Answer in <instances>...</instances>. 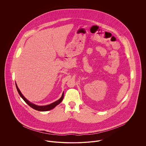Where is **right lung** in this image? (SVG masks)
I'll return each instance as SVG.
<instances>
[{
    "label": "right lung",
    "mask_w": 146,
    "mask_h": 146,
    "mask_svg": "<svg viewBox=\"0 0 146 146\" xmlns=\"http://www.w3.org/2000/svg\"><path fill=\"white\" fill-rule=\"evenodd\" d=\"M16 88H17V90L20 94V96H21V98L24 100V101L28 104L29 106H30L31 108H34V110H36L37 111H49V110H50L52 109H53V108H54L56 106H57L58 104H60L62 101L63 99V95H64V93H63L62 95V97L60 98V99H59L58 100H57V101L51 104H48V105H46V106H38V105H36V104H32L31 102H29L27 99L25 98V97L22 95V94L21 93L20 89H19L16 83Z\"/></svg>",
    "instance_id": "obj_1"
}]
</instances>
